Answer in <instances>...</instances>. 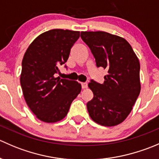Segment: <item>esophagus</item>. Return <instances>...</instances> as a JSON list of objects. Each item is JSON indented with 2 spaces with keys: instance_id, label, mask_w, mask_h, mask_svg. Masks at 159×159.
I'll return each instance as SVG.
<instances>
[{
  "instance_id": "1",
  "label": "esophagus",
  "mask_w": 159,
  "mask_h": 159,
  "mask_svg": "<svg viewBox=\"0 0 159 159\" xmlns=\"http://www.w3.org/2000/svg\"><path fill=\"white\" fill-rule=\"evenodd\" d=\"M81 88L82 89H85L88 88V84L86 82H82L81 83Z\"/></svg>"
}]
</instances>
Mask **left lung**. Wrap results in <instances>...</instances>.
<instances>
[{
	"mask_svg": "<svg viewBox=\"0 0 159 159\" xmlns=\"http://www.w3.org/2000/svg\"><path fill=\"white\" fill-rule=\"evenodd\" d=\"M81 38L91 50L98 68L107 69L105 81L91 80L94 94L87 103L90 117L103 126L122 122L132 110L141 91L140 64L129 43L105 31H81Z\"/></svg>",
	"mask_w": 159,
	"mask_h": 159,
	"instance_id": "1",
	"label": "left lung"
}]
</instances>
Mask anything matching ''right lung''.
I'll return each instance as SVG.
<instances>
[{"instance_id": "right-lung-1", "label": "right lung", "mask_w": 159, "mask_h": 159, "mask_svg": "<svg viewBox=\"0 0 159 159\" xmlns=\"http://www.w3.org/2000/svg\"><path fill=\"white\" fill-rule=\"evenodd\" d=\"M79 37V31L50 30L37 37L24 55L20 85L27 105L41 121L53 123L63 119L81 92L77 81L56 78Z\"/></svg>"}]
</instances>
